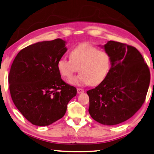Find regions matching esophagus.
Here are the masks:
<instances>
[{
	"instance_id": "obj_1",
	"label": "esophagus",
	"mask_w": 154,
	"mask_h": 154,
	"mask_svg": "<svg viewBox=\"0 0 154 154\" xmlns=\"http://www.w3.org/2000/svg\"><path fill=\"white\" fill-rule=\"evenodd\" d=\"M77 91L78 94H81V93H83L84 92V90L83 89H81V88H77Z\"/></svg>"
}]
</instances>
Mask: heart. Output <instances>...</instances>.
I'll return each instance as SVG.
<instances>
[{
	"label": "heart",
	"mask_w": 154,
	"mask_h": 154,
	"mask_svg": "<svg viewBox=\"0 0 154 154\" xmlns=\"http://www.w3.org/2000/svg\"><path fill=\"white\" fill-rule=\"evenodd\" d=\"M69 58L70 60L60 59L57 66L65 79L71 77L79 68L80 73L69 80V83L73 85H97L105 79L111 67L109 53L89 43L74 47L69 52Z\"/></svg>",
	"instance_id": "heart-1"
}]
</instances>
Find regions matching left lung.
Instances as JSON below:
<instances>
[{
	"label": "left lung",
	"instance_id": "left-lung-1",
	"mask_svg": "<svg viewBox=\"0 0 154 154\" xmlns=\"http://www.w3.org/2000/svg\"><path fill=\"white\" fill-rule=\"evenodd\" d=\"M101 47L110 55L111 67L103 82L87 91L89 113L101 124L117 125L140 109L148 91L150 73L136 48L113 41Z\"/></svg>",
	"mask_w": 154,
	"mask_h": 154
}]
</instances>
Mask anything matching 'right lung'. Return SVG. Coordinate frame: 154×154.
I'll list each match as a JSON object with an SVG mask.
<instances>
[{
  "mask_svg": "<svg viewBox=\"0 0 154 154\" xmlns=\"http://www.w3.org/2000/svg\"><path fill=\"white\" fill-rule=\"evenodd\" d=\"M61 38L38 42L17 54L8 75L12 99L32 124L47 126L62 118L77 89L65 83L57 62L67 51Z\"/></svg>",
  "mask_w": 154,
  "mask_h": 154,
  "instance_id": "add662e5",
  "label": "right lung"
}]
</instances>
